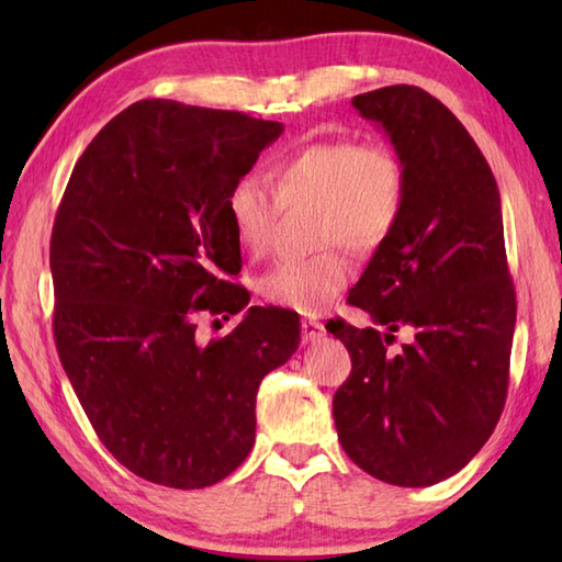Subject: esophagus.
<instances>
[{
  "label": "esophagus",
  "instance_id": "1",
  "mask_svg": "<svg viewBox=\"0 0 562 562\" xmlns=\"http://www.w3.org/2000/svg\"><path fill=\"white\" fill-rule=\"evenodd\" d=\"M302 336L306 342H316L326 336V328L316 318H302Z\"/></svg>",
  "mask_w": 562,
  "mask_h": 562
}]
</instances>
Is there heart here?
<instances>
[{"instance_id": "1", "label": "heart", "mask_w": 562, "mask_h": 562, "mask_svg": "<svg viewBox=\"0 0 562 562\" xmlns=\"http://www.w3.org/2000/svg\"><path fill=\"white\" fill-rule=\"evenodd\" d=\"M278 195L284 202H318L316 241L345 244L355 254H374L398 229L408 173L386 145L357 139H318L292 149L272 166ZM232 232L250 256L270 246L278 200L262 178L244 173L226 195ZM352 266L338 248L312 258L282 260L260 280L262 300L296 314H318L348 284Z\"/></svg>"}]
</instances>
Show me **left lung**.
I'll return each instance as SVG.
<instances>
[{"label":"left lung","mask_w":562,"mask_h":562,"mask_svg":"<svg viewBox=\"0 0 562 562\" xmlns=\"http://www.w3.org/2000/svg\"><path fill=\"white\" fill-rule=\"evenodd\" d=\"M408 173L398 229L348 302L376 325L333 321L352 372L333 396L345 453L374 479L425 487L459 473L503 415L517 296L495 176L457 115L420 87L360 93ZM401 327L414 340L387 345Z\"/></svg>","instance_id":"left-lung-1"}]
</instances>
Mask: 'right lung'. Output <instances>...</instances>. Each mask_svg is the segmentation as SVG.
Returning <instances> with one entry per match:
<instances>
[{"mask_svg": "<svg viewBox=\"0 0 562 562\" xmlns=\"http://www.w3.org/2000/svg\"><path fill=\"white\" fill-rule=\"evenodd\" d=\"M282 130L147 99L69 176L50 238L57 355L105 449L145 481L195 491L238 469L262 376L300 348V316L280 306H250L224 338L195 330L202 312L248 306L226 280L241 248L224 202Z\"/></svg>", "mask_w": 562, "mask_h": 562, "instance_id": "right-lung-1", "label": "right lung"}]
</instances>
